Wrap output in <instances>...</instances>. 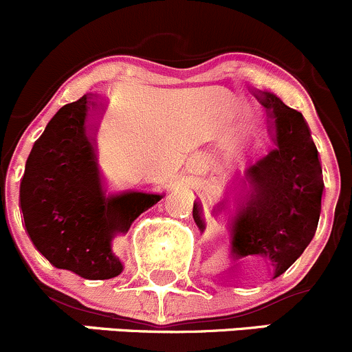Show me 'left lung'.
<instances>
[{
	"label": "left lung",
	"instance_id": "obj_1",
	"mask_svg": "<svg viewBox=\"0 0 352 352\" xmlns=\"http://www.w3.org/2000/svg\"><path fill=\"white\" fill-rule=\"evenodd\" d=\"M254 95L267 110L272 146L236 175L221 206H233V261L261 258L276 279L315 236L324 177L320 156L301 112L287 107L272 91L254 90ZM201 212V204L194 202V221L204 232Z\"/></svg>",
	"mask_w": 352,
	"mask_h": 352
}]
</instances>
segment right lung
<instances>
[{"instance_id":"1","label":"right lung","mask_w":352,"mask_h":352,"mask_svg":"<svg viewBox=\"0 0 352 352\" xmlns=\"http://www.w3.org/2000/svg\"><path fill=\"white\" fill-rule=\"evenodd\" d=\"M104 98L87 94L49 120L35 141L20 184V208L32 243L54 267L85 279H110L124 265L116 236L163 196L140 190L110 192L102 186L91 124Z\"/></svg>"}]
</instances>
